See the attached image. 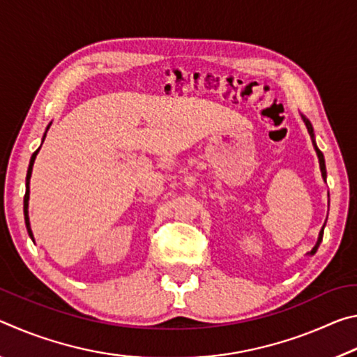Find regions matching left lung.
Here are the masks:
<instances>
[{
	"label": "left lung",
	"mask_w": 357,
	"mask_h": 357,
	"mask_svg": "<svg viewBox=\"0 0 357 357\" xmlns=\"http://www.w3.org/2000/svg\"><path fill=\"white\" fill-rule=\"evenodd\" d=\"M301 118H302V121H304V124H305V128H307V132H309V135H310V138H312V144H313V149H315V153H317V155H318V162H319V170H321V176H323V179H324V183H326V176H328V174H326V164H324V155H323V153L321 151L318 149V146H317V142H315V132H313V126H312V123L309 119H307L304 114L301 113ZM326 225V223H324ZM324 225H323V228H321V231H319V234H318V239H317V244L313 245V249L309 252V255H315L317 253V250H318V247H319V244H321V241H323V233H324Z\"/></svg>",
	"instance_id": "obj_1"
}]
</instances>
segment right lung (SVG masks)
Returning a JSON list of instances; mask_svg holds the SVG:
<instances>
[{"instance_id":"1","label":"right lung","mask_w":357,"mask_h":357,"mask_svg":"<svg viewBox=\"0 0 357 357\" xmlns=\"http://www.w3.org/2000/svg\"><path fill=\"white\" fill-rule=\"evenodd\" d=\"M50 126H52V123L47 126V129H45V132H44V137H42V143H44V140H45V135H47V130L50 129ZM42 146V144H40ZM40 146L34 151L33 153V155H31V160H29V167H28V173H26V192H25V198H23V213H25V223H26V229H28V234H29V238L33 239V243H34V236H33V231H31V225H29V215H28V202H29V179H31V173H33V165H34V160H36V155H38V153H39V149H40Z\"/></svg>"}]
</instances>
